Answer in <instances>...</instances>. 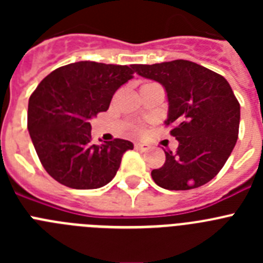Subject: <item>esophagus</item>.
Wrapping results in <instances>:
<instances>
[{
	"label": "esophagus",
	"mask_w": 263,
	"mask_h": 263,
	"mask_svg": "<svg viewBox=\"0 0 263 263\" xmlns=\"http://www.w3.org/2000/svg\"><path fill=\"white\" fill-rule=\"evenodd\" d=\"M134 146H136L137 150H141V152H146V150H148V147H150V146L146 145V143H136Z\"/></svg>",
	"instance_id": "obj_1"
}]
</instances>
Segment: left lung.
Listing matches in <instances>:
<instances>
[{
	"instance_id": "left-lung-1",
	"label": "left lung",
	"mask_w": 263,
	"mask_h": 263,
	"mask_svg": "<svg viewBox=\"0 0 263 263\" xmlns=\"http://www.w3.org/2000/svg\"><path fill=\"white\" fill-rule=\"evenodd\" d=\"M142 78L164 88L168 115L164 121L179 142L175 153L153 170V180L171 191L205 184L222 168L237 142L240 104L231 85L216 72L190 60L134 64Z\"/></svg>"
}]
</instances>
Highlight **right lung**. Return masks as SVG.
Returning a JSON list of instances; mask_svg holds the SVG:
<instances>
[{
    "mask_svg": "<svg viewBox=\"0 0 263 263\" xmlns=\"http://www.w3.org/2000/svg\"><path fill=\"white\" fill-rule=\"evenodd\" d=\"M134 64L78 62L52 71L29 100L27 129L42 166L75 190L104 187L115 178L126 139L93 145L90 120L106 111L116 90L133 78Z\"/></svg>",
    "mask_w": 263,
    "mask_h": 263,
    "instance_id": "right-lung-1",
    "label": "right lung"
}]
</instances>
